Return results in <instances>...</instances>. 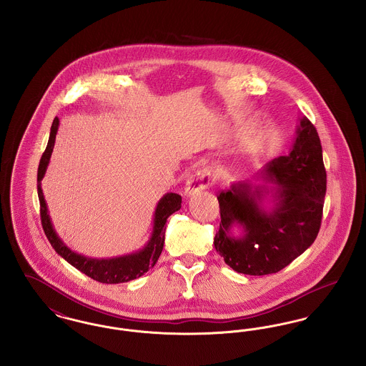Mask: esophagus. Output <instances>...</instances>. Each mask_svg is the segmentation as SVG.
<instances>
[{"mask_svg":"<svg viewBox=\"0 0 366 366\" xmlns=\"http://www.w3.org/2000/svg\"><path fill=\"white\" fill-rule=\"evenodd\" d=\"M209 182H211L209 167H200L188 178L185 185V194L193 196L197 192L204 191L209 188Z\"/></svg>","mask_w":366,"mask_h":366,"instance_id":"esophagus-1","label":"esophagus"}]
</instances>
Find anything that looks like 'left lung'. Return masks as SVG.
<instances>
[{
    "label": "left lung",
    "mask_w": 366,
    "mask_h": 366,
    "mask_svg": "<svg viewBox=\"0 0 366 366\" xmlns=\"http://www.w3.org/2000/svg\"><path fill=\"white\" fill-rule=\"evenodd\" d=\"M262 175L276 187L239 182L217 196L221 224L215 249L234 272L249 276L277 273L302 255L320 232L327 173L318 133L306 117L290 154L270 162ZM267 195L275 204L269 210L262 207ZM234 224L244 227L243 237L229 234Z\"/></svg>",
    "instance_id": "8db88e82"
}]
</instances>
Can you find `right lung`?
Returning a JSON list of instances; mask_svg holds the SVG:
<instances>
[{
  "label": "right lung",
  "instance_id": "1",
  "mask_svg": "<svg viewBox=\"0 0 366 366\" xmlns=\"http://www.w3.org/2000/svg\"><path fill=\"white\" fill-rule=\"evenodd\" d=\"M59 129V119L54 118L51 127V136L46 145L45 152L42 154L39 166H38V174H36V189H38V199H39V212H41V222L44 232L52 244L54 251L64 258L66 261L72 264L79 272L85 273L90 279L96 280L103 284H118V282H127L130 280L141 277L144 273H147L151 267L155 266L164 244V230L167 218L178 209H181L182 199L177 193H166L157 203L154 217V230L149 242L145 244V247L134 254L117 257L111 259H94L87 258L81 254L74 252L66 244L61 242V239L57 236V233L53 229L51 217L48 214V207L45 203V197L41 189V181L45 175L46 167L49 164V159L52 155L53 145L56 139V133Z\"/></svg>",
  "mask_w": 366,
  "mask_h": 366
}]
</instances>
